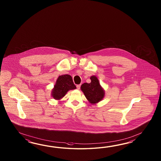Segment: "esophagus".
<instances>
[{
    "label": "esophagus",
    "mask_w": 161,
    "mask_h": 161,
    "mask_svg": "<svg viewBox=\"0 0 161 161\" xmlns=\"http://www.w3.org/2000/svg\"><path fill=\"white\" fill-rule=\"evenodd\" d=\"M76 87H77V89H80V85H78L76 86Z\"/></svg>",
    "instance_id": "34e87169"
}]
</instances>
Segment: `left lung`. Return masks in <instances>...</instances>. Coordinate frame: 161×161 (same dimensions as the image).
<instances>
[{"mask_svg":"<svg viewBox=\"0 0 161 161\" xmlns=\"http://www.w3.org/2000/svg\"><path fill=\"white\" fill-rule=\"evenodd\" d=\"M90 83H84L80 89L84 93L86 98L92 104H95L101 101L105 96V91L100 85L99 80L96 76L90 77Z\"/></svg>","mask_w":161,"mask_h":161,"instance_id":"obj_1","label":"left lung"}]
</instances>
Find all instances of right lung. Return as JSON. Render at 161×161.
Masks as SVG:
<instances>
[{"label": "right lung", "mask_w": 161, "mask_h": 161, "mask_svg": "<svg viewBox=\"0 0 161 161\" xmlns=\"http://www.w3.org/2000/svg\"><path fill=\"white\" fill-rule=\"evenodd\" d=\"M76 88V87L73 82L72 77L69 75L59 76L54 86V88L52 90V97L54 99L59 100L64 97L69 90Z\"/></svg>", "instance_id": "right-lung-1"}]
</instances>
